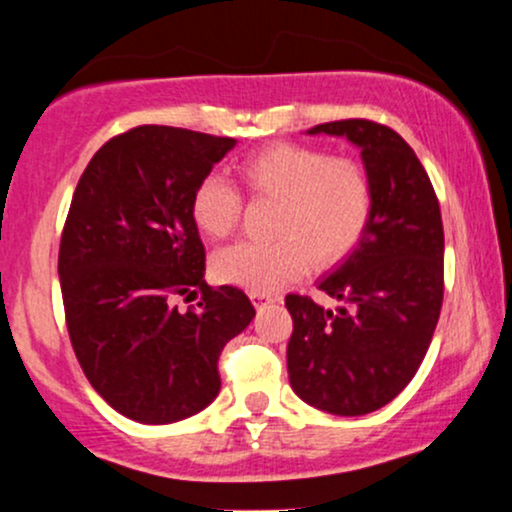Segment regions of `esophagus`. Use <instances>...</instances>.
Wrapping results in <instances>:
<instances>
[{"label": "esophagus", "mask_w": 512, "mask_h": 512, "mask_svg": "<svg viewBox=\"0 0 512 512\" xmlns=\"http://www.w3.org/2000/svg\"><path fill=\"white\" fill-rule=\"evenodd\" d=\"M250 298H252V303L272 301V298H274V293H267V291H250Z\"/></svg>", "instance_id": "esophagus-1"}]
</instances>
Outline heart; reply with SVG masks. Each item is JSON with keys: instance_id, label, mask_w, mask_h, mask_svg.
I'll return each mask as SVG.
<instances>
[{"instance_id": "b5f03b06", "label": "heart", "mask_w": 512, "mask_h": 512, "mask_svg": "<svg viewBox=\"0 0 512 512\" xmlns=\"http://www.w3.org/2000/svg\"><path fill=\"white\" fill-rule=\"evenodd\" d=\"M255 199L279 202L272 243H236L216 252L211 272L223 284L276 291L315 267H332L356 250L375 211V185L358 158L320 146L269 144L238 163ZM192 221L207 238H226L243 216V197L219 175L197 182Z\"/></svg>"}]
</instances>
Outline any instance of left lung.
Here are the masks:
<instances>
[{
    "instance_id": "left-lung-1",
    "label": "left lung",
    "mask_w": 512,
    "mask_h": 512,
    "mask_svg": "<svg viewBox=\"0 0 512 512\" xmlns=\"http://www.w3.org/2000/svg\"><path fill=\"white\" fill-rule=\"evenodd\" d=\"M308 134L346 137L375 185L366 236L317 289L339 308L289 293L286 366L310 407L361 416L392 402L424 361L443 305V219L414 149L370 120L325 122Z\"/></svg>"
}]
</instances>
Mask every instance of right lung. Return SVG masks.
Here are the masks:
<instances>
[{"mask_svg": "<svg viewBox=\"0 0 512 512\" xmlns=\"http://www.w3.org/2000/svg\"><path fill=\"white\" fill-rule=\"evenodd\" d=\"M236 139L142 125L91 158L64 221V317L88 383L139 424H173L214 402L223 346L255 317L236 286L204 281L190 199ZM203 293L180 314L174 301Z\"/></svg>", "mask_w": 512, "mask_h": 512, "instance_id": "add662e5", "label": "right lung"}]
</instances>
